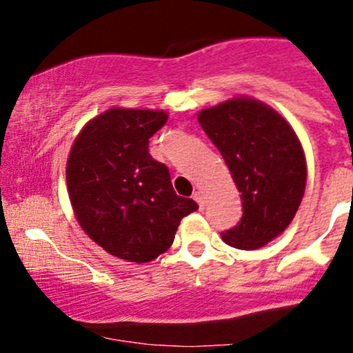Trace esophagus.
Returning a JSON list of instances; mask_svg holds the SVG:
<instances>
[{"instance_id": "1", "label": "esophagus", "mask_w": 353, "mask_h": 353, "mask_svg": "<svg viewBox=\"0 0 353 353\" xmlns=\"http://www.w3.org/2000/svg\"><path fill=\"white\" fill-rule=\"evenodd\" d=\"M193 199L198 203L199 208H203V206H205V201H203V193L199 190L194 191V193H193Z\"/></svg>"}]
</instances>
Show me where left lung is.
<instances>
[{
    "instance_id": "8db88e82",
    "label": "left lung",
    "mask_w": 353,
    "mask_h": 353,
    "mask_svg": "<svg viewBox=\"0 0 353 353\" xmlns=\"http://www.w3.org/2000/svg\"><path fill=\"white\" fill-rule=\"evenodd\" d=\"M241 193L243 216L222 232L223 243L258 249L287 229L305 190L301 141L275 110L251 99H234L198 114Z\"/></svg>"
}]
</instances>
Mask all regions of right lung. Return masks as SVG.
I'll list each match as a JSON object with an SVG mask.
<instances>
[{
  "mask_svg": "<svg viewBox=\"0 0 353 353\" xmlns=\"http://www.w3.org/2000/svg\"><path fill=\"white\" fill-rule=\"evenodd\" d=\"M167 114L110 109L74 140L66 183L81 229L109 254L147 263L174 243L181 220L198 210L177 196L165 163L148 152Z\"/></svg>",
  "mask_w": 353,
  "mask_h": 353,
  "instance_id": "obj_1",
  "label": "right lung"
}]
</instances>
